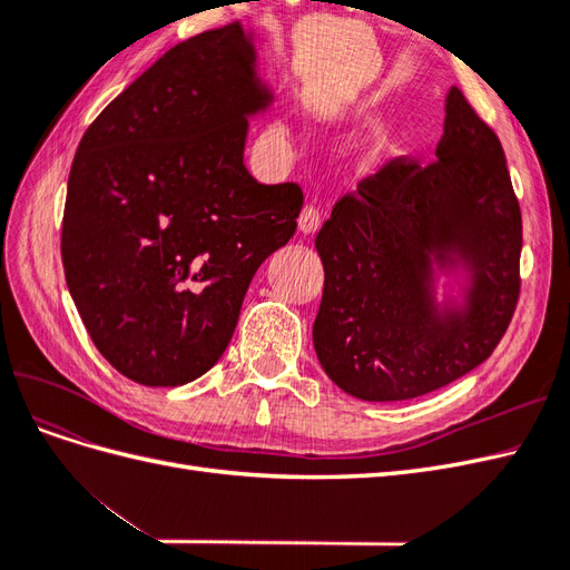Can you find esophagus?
Listing matches in <instances>:
<instances>
[{
  "mask_svg": "<svg viewBox=\"0 0 570 570\" xmlns=\"http://www.w3.org/2000/svg\"><path fill=\"white\" fill-rule=\"evenodd\" d=\"M297 223H299V230H302L304 235H314V233L321 228V212H318V206L306 204L304 209H302V214H299V218H297Z\"/></svg>",
  "mask_w": 570,
  "mask_h": 570,
  "instance_id": "esophagus-1",
  "label": "esophagus"
}]
</instances>
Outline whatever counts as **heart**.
I'll return each mask as SVG.
<instances>
[{"instance_id":"obj_1","label":"heart","mask_w":570,"mask_h":570,"mask_svg":"<svg viewBox=\"0 0 570 570\" xmlns=\"http://www.w3.org/2000/svg\"><path fill=\"white\" fill-rule=\"evenodd\" d=\"M278 130H281V126H278Z\"/></svg>"}]
</instances>
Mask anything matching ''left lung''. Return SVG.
<instances>
[{
  "label": "left lung",
  "mask_w": 570,
  "mask_h": 570,
  "mask_svg": "<svg viewBox=\"0 0 570 570\" xmlns=\"http://www.w3.org/2000/svg\"><path fill=\"white\" fill-rule=\"evenodd\" d=\"M521 245L502 142L452 88L435 161H390L342 197L316 235L323 371L364 402L454 383L507 333Z\"/></svg>",
  "instance_id": "left-lung-1"
}]
</instances>
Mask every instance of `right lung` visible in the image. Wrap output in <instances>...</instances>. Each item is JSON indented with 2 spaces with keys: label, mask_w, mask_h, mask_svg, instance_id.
I'll use <instances>...</instances> for the list:
<instances>
[{
  "label": "right lung",
  "mask_w": 570,
  "mask_h": 570,
  "mask_svg": "<svg viewBox=\"0 0 570 570\" xmlns=\"http://www.w3.org/2000/svg\"><path fill=\"white\" fill-rule=\"evenodd\" d=\"M235 21L154 61L82 135L68 176L66 285L95 347L130 381L185 385L226 352L256 268L304 195L245 166L273 88Z\"/></svg>",
  "instance_id": "right-lung-1"
}]
</instances>
